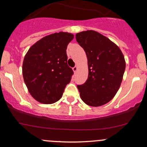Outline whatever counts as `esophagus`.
<instances>
[{"instance_id":"esophagus-1","label":"esophagus","mask_w":147,"mask_h":147,"mask_svg":"<svg viewBox=\"0 0 147 147\" xmlns=\"http://www.w3.org/2000/svg\"><path fill=\"white\" fill-rule=\"evenodd\" d=\"M72 69H73L74 72H76L77 70H78V66H75L73 68H72Z\"/></svg>"}]
</instances>
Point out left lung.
Masks as SVG:
<instances>
[{
    "label": "left lung",
    "mask_w": 147,
    "mask_h": 147,
    "mask_svg": "<svg viewBox=\"0 0 147 147\" xmlns=\"http://www.w3.org/2000/svg\"><path fill=\"white\" fill-rule=\"evenodd\" d=\"M76 40L87 57L88 78L78 85L83 102L92 107L105 105L113 99L122 81L126 67L119 47L94 30L76 34Z\"/></svg>",
    "instance_id": "8db88e82"
}]
</instances>
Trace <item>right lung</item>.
<instances>
[{"label":"right lung","mask_w":147,"mask_h":147,"mask_svg":"<svg viewBox=\"0 0 147 147\" xmlns=\"http://www.w3.org/2000/svg\"><path fill=\"white\" fill-rule=\"evenodd\" d=\"M74 35L60 32L44 37L30 47L23 63V76L30 94L38 102L53 104L62 97L73 71L66 50Z\"/></svg>","instance_id":"1"}]
</instances>
